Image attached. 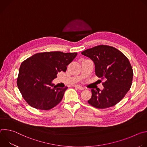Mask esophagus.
I'll return each mask as SVG.
<instances>
[{"label": "esophagus", "instance_id": "1", "mask_svg": "<svg viewBox=\"0 0 147 147\" xmlns=\"http://www.w3.org/2000/svg\"><path fill=\"white\" fill-rule=\"evenodd\" d=\"M74 87L77 88V89H78V90H84V88L82 87H81L80 86H78V85H76L74 86Z\"/></svg>", "mask_w": 147, "mask_h": 147}]
</instances>
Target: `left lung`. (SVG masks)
I'll use <instances>...</instances> for the list:
<instances>
[{"mask_svg":"<svg viewBox=\"0 0 147 147\" xmlns=\"http://www.w3.org/2000/svg\"><path fill=\"white\" fill-rule=\"evenodd\" d=\"M81 54L94 63L95 74L103 78V90L100 92L91 90L92 96L88 102L98 109L115 106L131 88L133 69L128 58L116 48L100 45L88 49Z\"/></svg>","mask_w":147,"mask_h":147,"instance_id":"1","label":"left lung"}]
</instances>
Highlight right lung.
Instances as JSON below:
<instances>
[{
  "instance_id": "obj_1",
  "label": "right lung",
  "mask_w": 147,
  "mask_h": 147,
  "mask_svg": "<svg viewBox=\"0 0 147 147\" xmlns=\"http://www.w3.org/2000/svg\"><path fill=\"white\" fill-rule=\"evenodd\" d=\"M77 53L47 52L36 53L22 62L19 69L17 85L23 98L31 107L48 111L58 105L67 87L58 88L52 83Z\"/></svg>"
}]
</instances>
